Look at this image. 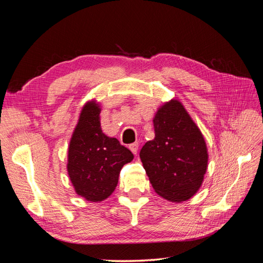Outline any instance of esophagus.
<instances>
[{
  "label": "esophagus",
  "mask_w": 263,
  "mask_h": 263,
  "mask_svg": "<svg viewBox=\"0 0 263 263\" xmlns=\"http://www.w3.org/2000/svg\"><path fill=\"white\" fill-rule=\"evenodd\" d=\"M138 148H139V144H138V142H134V144L129 145V149H130V151H132V153H133L134 155L137 154Z\"/></svg>",
  "instance_id": "esophagus-1"
}]
</instances>
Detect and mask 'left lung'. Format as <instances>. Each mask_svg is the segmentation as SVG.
I'll return each mask as SVG.
<instances>
[{
    "label": "left lung",
    "mask_w": 263,
    "mask_h": 263,
    "mask_svg": "<svg viewBox=\"0 0 263 263\" xmlns=\"http://www.w3.org/2000/svg\"><path fill=\"white\" fill-rule=\"evenodd\" d=\"M154 127L155 138L139 154L151 185L170 202L187 201L201 187L208 169L203 135L178 100L159 107Z\"/></svg>",
    "instance_id": "1"
}]
</instances>
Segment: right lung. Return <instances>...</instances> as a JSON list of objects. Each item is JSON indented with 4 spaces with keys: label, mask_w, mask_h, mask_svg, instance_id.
<instances>
[{
    "label": "right lung",
    "mask_w": 263,
    "mask_h": 263,
    "mask_svg": "<svg viewBox=\"0 0 263 263\" xmlns=\"http://www.w3.org/2000/svg\"><path fill=\"white\" fill-rule=\"evenodd\" d=\"M100 105L85 103L71 137L67 170L76 193L89 202H102L114 192L123 165L134 155L116 138L102 132Z\"/></svg>",
    "instance_id": "right-lung-1"
}]
</instances>
